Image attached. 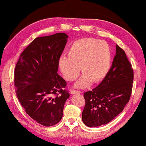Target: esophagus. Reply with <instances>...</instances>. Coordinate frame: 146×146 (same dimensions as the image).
Returning <instances> with one entry per match:
<instances>
[{
  "instance_id": "1",
  "label": "esophagus",
  "mask_w": 146,
  "mask_h": 146,
  "mask_svg": "<svg viewBox=\"0 0 146 146\" xmlns=\"http://www.w3.org/2000/svg\"><path fill=\"white\" fill-rule=\"evenodd\" d=\"M80 93H81V92L74 90H72L70 91L71 94H80Z\"/></svg>"
}]
</instances>
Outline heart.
I'll use <instances>...</instances> for the list:
<instances>
[{
    "label": "heart",
    "instance_id": "1",
    "mask_svg": "<svg viewBox=\"0 0 146 146\" xmlns=\"http://www.w3.org/2000/svg\"><path fill=\"white\" fill-rule=\"evenodd\" d=\"M67 56H61L58 66L66 80L78 76L80 68L83 76L75 84L78 88H85L100 82L107 76L112 61V52L108 43L104 40L83 38L73 42L68 49Z\"/></svg>",
    "mask_w": 146,
    "mask_h": 146
}]
</instances>
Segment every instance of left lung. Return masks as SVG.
Masks as SVG:
<instances>
[{
  "mask_svg": "<svg viewBox=\"0 0 146 146\" xmlns=\"http://www.w3.org/2000/svg\"><path fill=\"white\" fill-rule=\"evenodd\" d=\"M133 80L131 64L125 52L116 45L108 74L96 88L84 94V123L88 127H98L120 113L130 98Z\"/></svg>",
  "mask_w": 146,
  "mask_h": 146,
  "instance_id": "8db88e82",
  "label": "left lung"
}]
</instances>
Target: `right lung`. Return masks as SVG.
<instances>
[{
  "label": "right lung",
  "mask_w": 146,
  "mask_h": 146,
  "mask_svg": "<svg viewBox=\"0 0 146 146\" xmlns=\"http://www.w3.org/2000/svg\"><path fill=\"white\" fill-rule=\"evenodd\" d=\"M68 38L63 33L36 38L22 52L15 67L18 99L26 113L44 126L61 120L70 97L64 90L66 82L57 73Z\"/></svg>",
  "instance_id": "1"
}]
</instances>
